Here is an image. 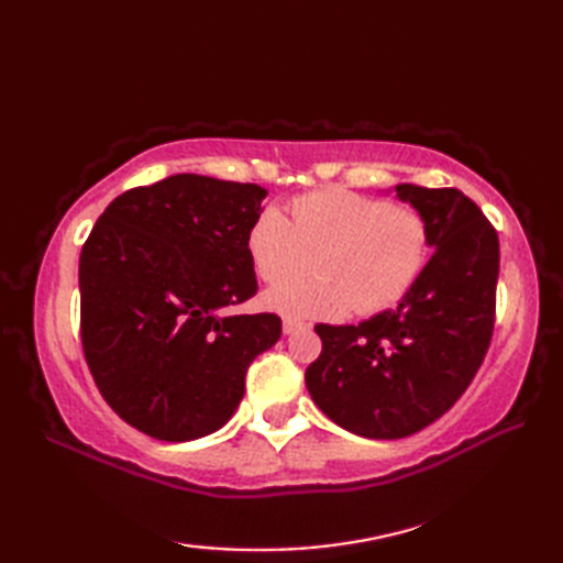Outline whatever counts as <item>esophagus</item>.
I'll return each instance as SVG.
<instances>
[{
	"instance_id": "esophagus-1",
	"label": "esophagus",
	"mask_w": 563,
	"mask_h": 563,
	"mask_svg": "<svg viewBox=\"0 0 563 563\" xmlns=\"http://www.w3.org/2000/svg\"><path fill=\"white\" fill-rule=\"evenodd\" d=\"M307 329H309L307 321L290 319V317L283 319V331H285V333H297V331H307Z\"/></svg>"
}]
</instances>
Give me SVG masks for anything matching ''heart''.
Returning a JSON list of instances; mask_svg holds the SVG:
<instances>
[{
  "label": "heart",
  "instance_id": "b5f03b06",
  "mask_svg": "<svg viewBox=\"0 0 563 563\" xmlns=\"http://www.w3.org/2000/svg\"><path fill=\"white\" fill-rule=\"evenodd\" d=\"M246 251L261 280L279 283L308 265L307 279L275 285L266 305L290 319L373 317L401 302L433 251V227L416 208L349 188H317L256 212Z\"/></svg>",
  "mask_w": 563,
  "mask_h": 563
}]
</instances>
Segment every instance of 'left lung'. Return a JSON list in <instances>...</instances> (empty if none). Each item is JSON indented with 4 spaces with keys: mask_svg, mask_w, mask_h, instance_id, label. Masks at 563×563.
Listing matches in <instances>:
<instances>
[{
    "mask_svg": "<svg viewBox=\"0 0 563 563\" xmlns=\"http://www.w3.org/2000/svg\"><path fill=\"white\" fill-rule=\"evenodd\" d=\"M433 227V256L397 309L357 327L317 324L321 353L305 382L355 435L394 440L430 426L482 367L496 321L498 234L457 188L399 184Z\"/></svg>",
    "mask_w": 563,
    "mask_h": 563,
    "instance_id": "obj_1",
    "label": "left lung"
}]
</instances>
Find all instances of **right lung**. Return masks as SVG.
<instances>
[{
    "instance_id": "1",
    "label": "right lung",
    "mask_w": 563,
    "mask_h": 563,
    "mask_svg": "<svg viewBox=\"0 0 563 563\" xmlns=\"http://www.w3.org/2000/svg\"><path fill=\"white\" fill-rule=\"evenodd\" d=\"M266 188L176 174L118 196L79 256L81 349L106 404L166 442L210 435L278 314H232L258 290L246 234Z\"/></svg>"
}]
</instances>
